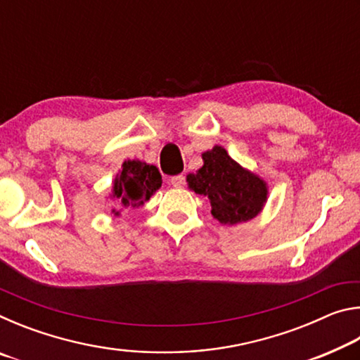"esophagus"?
<instances>
[{
  "label": "esophagus",
  "mask_w": 360,
  "mask_h": 360,
  "mask_svg": "<svg viewBox=\"0 0 360 360\" xmlns=\"http://www.w3.org/2000/svg\"><path fill=\"white\" fill-rule=\"evenodd\" d=\"M169 182H172L173 187H182L186 182V178L182 174H178V176H173V178L169 179Z\"/></svg>",
  "instance_id": "1"
}]
</instances>
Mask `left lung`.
Wrapping results in <instances>:
<instances>
[{"mask_svg":"<svg viewBox=\"0 0 360 360\" xmlns=\"http://www.w3.org/2000/svg\"><path fill=\"white\" fill-rule=\"evenodd\" d=\"M202 157L203 167L188 174L187 182L195 193L210 198L214 219L233 225L257 216L266 202L265 182L241 168L221 146L206 150Z\"/></svg>","mask_w":360,"mask_h":360,"instance_id":"left-lung-1","label":"left lung"}]
</instances>
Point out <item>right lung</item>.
I'll use <instances>...</instances> for the list:
<instances>
[{
	"label": "right lung",
	"instance_id": "1",
	"mask_svg": "<svg viewBox=\"0 0 360 360\" xmlns=\"http://www.w3.org/2000/svg\"><path fill=\"white\" fill-rule=\"evenodd\" d=\"M160 187L162 174L157 167L139 160H129L124 162L120 174L114 181L112 197L117 198L125 208H135L148 202L152 193Z\"/></svg>",
	"mask_w": 360,
	"mask_h": 360
}]
</instances>
